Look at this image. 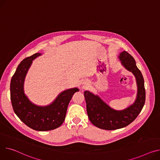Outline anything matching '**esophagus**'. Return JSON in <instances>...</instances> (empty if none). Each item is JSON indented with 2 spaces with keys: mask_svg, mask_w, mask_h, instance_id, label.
<instances>
[{
  "mask_svg": "<svg viewBox=\"0 0 160 160\" xmlns=\"http://www.w3.org/2000/svg\"><path fill=\"white\" fill-rule=\"evenodd\" d=\"M87 86H88V83L86 82H83L82 83V88H86Z\"/></svg>",
  "mask_w": 160,
  "mask_h": 160,
  "instance_id": "1",
  "label": "esophagus"
}]
</instances>
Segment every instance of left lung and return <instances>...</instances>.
Segmentation results:
<instances>
[{"label": "left lung", "mask_w": 160, "mask_h": 160, "mask_svg": "<svg viewBox=\"0 0 160 160\" xmlns=\"http://www.w3.org/2000/svg\"><path fill=\"white\" fill-rule=\"evenodd\" d=\"M118 58L122 65L136 78V98L129 107L118 111L111 108L98 95L85 91L83 93L89 119L94 126L102 129L116 130L129 125L140 113L145 102L144 80L141 71L136 66L135 60L125 51L120 53Z\"/></svg>", "instance_id": "obj_1"}]
</instances>
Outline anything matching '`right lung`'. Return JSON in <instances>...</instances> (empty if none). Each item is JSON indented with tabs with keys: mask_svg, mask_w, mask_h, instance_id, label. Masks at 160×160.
<instances>
[{
	"mask_svg": "<svg viewBox=\"0 0 160 160\" xmlns=\"http://www.w3.org/2000/svg\"><path fill=\"white\" fill-rule=\"evenodd\" d=\"M42 55L37 52L20 63L11 80L10 97L15 113L27 126L38 131H51L59 127L66 118L67 109L72 95L79 89L71 88L61 92L49 105H37L24 93V83L33 60Z\"/></svg>",
	"mask_w": 160,
	"mask_h": 160,
	"instance_id": "right-lung-1",
	"label": "right lung"
}]
</instances>
